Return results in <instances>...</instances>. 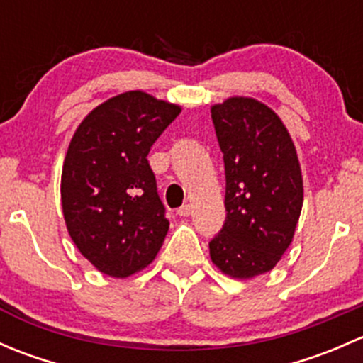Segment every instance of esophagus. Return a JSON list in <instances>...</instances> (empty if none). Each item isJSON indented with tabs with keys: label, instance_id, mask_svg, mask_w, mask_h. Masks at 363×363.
<instances>
[{
	"label": "esophagus",
	"instance_id": "obj_1",
	"mask_svg": "<svg viewBox=\"0 0 363 363\" xmlns=\"http://www.w3.org/2000/svg\"><path fill=\"white\" fill-rule=\"evenodd\" d=\"M177 214L181 216V218H186V216H189V214H191V205L184 203V205H182V207H179L177 208Z\"/></svg>",
	"mask_w": 363,
	"mask_h": 363
}]
</instances>
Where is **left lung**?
Masks as SVG:
<instances>
[{"mask_svg": "<svg viewBox=\"0 0 363 363\" xmlns=\"http://www.w3.org/2000/svg\"><path fill=\"white\" fill-rule=\"evenodd\" d=\"M211 113L225 161L226 219L208 250L219 270L251 279L272 270L291 244L302 172L290 133L267 105L228 98Z\"/></svg>", "mask_w": 363, "mask_h": 363, "instance_id": "8db88e82", "label": "left lung"}]
</instances>
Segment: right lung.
Segmentation results:
<instances>
[{
  "instance_id": "add662e5",
  "label": "right lung",
  "mask_w": 363,
  "mask_h": 363,
  "mask_svg": "<svg viewBox=\"0 0 363 363\" xmlns=\"http://www.w3.org/2000/svg\"><path fill=\"white\" fill-rule=\"evenodd\" d=\"M181 112L142 91L94 108L73 135L61 175L67 228L100 272L128 277L155 259L168 232L147 155Z\"/></svg>"
}]
</instances>
